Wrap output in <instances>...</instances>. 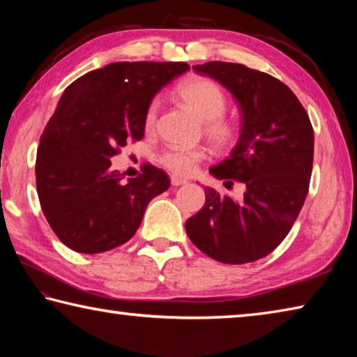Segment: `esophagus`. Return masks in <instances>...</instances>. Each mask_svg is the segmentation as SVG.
<instances>
[{
    "mask_svg": "<svg viewBox=\"0 0 357 357\" xmlns=\"http://www.w3.org/2000/svg\"><path fill=\"white\" fill-rule=\"evenodd\" d=\"M187 183V179L184 178H179V176H172V185H183Z\"/></svg>",
    "mask_w": 357,
    "mask_h": 357,
    "instance_id": "34e87169",
    "label": "esophagus"
}]
</instances>
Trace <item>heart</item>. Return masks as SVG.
Wrapping results in <instances>:
<instances>
[{
  "instance_id": "obj_1",
  "label": "heart",
  "mask_w": 357,
  "mask_h": 357,
  "mask_svg": "<svg viewBox=\"0 0 357 357\" xmlns=\"http://www.w3.org/2000/svg\"><path fill=\"white\" fill-rule=\"evenodd\" d=\"M176 96L185 107L203 121V134L214 148L220 151L231 149L239 140V126L227 114V96L215 82L204 77H190L176 86ZM159 114V99L149 102L144 113V130L153 132ZM208 157V149L197 148H168L159 155V164L179 176L193 173L197 165Z\"/></svg>"
}]
</instances>
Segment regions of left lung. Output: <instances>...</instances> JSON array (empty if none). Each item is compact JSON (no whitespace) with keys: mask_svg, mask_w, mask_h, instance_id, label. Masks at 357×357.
<instances>
[{"mask_svg":"<svg viewBox=\"0 0 357 357\" xmlns=\"http://www.w3.org/2000/svg\"><path fill=\"white\" fill-rule=\"evenodd\" d=\"M213 77L238 100L243 132L229 157L211 173L229 187L243 183L233 200L204 189V206L185 222L187 236L203 253L225 264L269 255L298 219L313 165V128L285 83L244 64L211 61L193 66Z\"/></svg>","mask_w":357,"mask_h":357,"instance_id":"1","label":"left lung"}]
</instances>
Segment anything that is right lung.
<instances>
[{"instance_id": "add662e5", "label": "right lung", "mask_w": 357, "mask_h": 357, "mask_svg": "<svg viewBox=\"0 0 357 357\" xmlns=\"http://www.w3.org/2000/svg\"><path fill=\"white\" fill-rule=\"evenodd\" d=\"M185 63H112L77 78L59 99L36 155V187L53 231L69 249L100 253L128 243L148 203L170 187L146 165L123 181L112 157L144 137V113Z\"/></svg>"}]
</instances>
